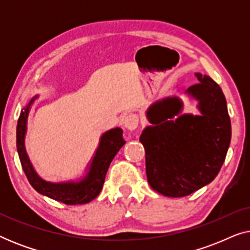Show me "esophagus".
Wrapping results in <instances>:
<instances>
[{
	"label": "esophagus",
	"instance_id": "esophagus-1",
	"mask_svg": "<svg viewBox=\"0 0 250 250\" xmlns=\"http://www.w3.org/2000/svg\"><path fill=\"white\" fill-rule=\"evenodd\" d=\"M139 116L136 114H129L124 119V126L129 131H134L139 126Z\"/></svg>",
	"mask_w": 250,
	"mask_h": 250
}]
</instances>
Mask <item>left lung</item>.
<instances>
[{
    "label": "left lung",
    "instance_id": "1",
    "mask_svg": "<svg viewBox=\"0 0 250 250\" xmlns=\"http://www.w3.org/2000/svg\"><path fill=\"white\" fill-rule=\"evenodd\" d=\"M199 83L187 93L199 101V116L180 115L182 102L168 98L146 111L152 126L140 142L146 150L150 187L166 197H186L210 183L223 165L231 141V121L221 87L207 75L196 74Z\"/></svg>",
    "mask_w": 250,
    "mask_h": 250
}]
</instances>
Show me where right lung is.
I'll use <instances>...</instances> for the list:
<instances>
[{"label":"right lung","mask_w":250,"mask_h":250,"mask_svg":"<svg viewBox=\"0 0 250 250\" xmlns=\"http://www.w3.org/2000/svg\"><path fill=\"white\" fill-rule=\"evenodd\" d=\"M37 97L33 98L29 104L20 112L18 125H17V150L21 163L22 169L25 172L29 183L37 192L66 205H82L87 204L97 198L104 187L105 174L109 165L114 159L116 153L125 145L123 139V131L121 128H112L105 132L101 136L100 145L95 152V156L90 166V170L86 176L80 182L66 183H51L41 179L34 170L28 156L25 150V134L26 123L28 117L29 108L33 101Z\"/></svg>","instance_id":"obj_1"}]
</instances>
